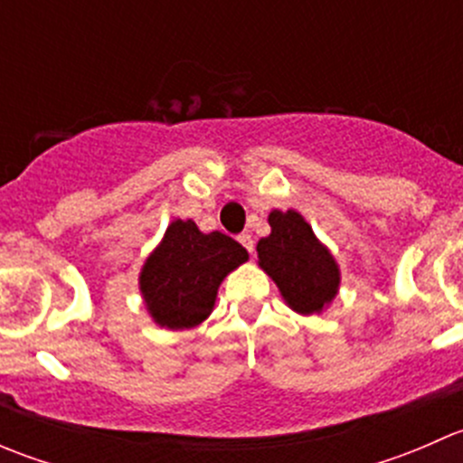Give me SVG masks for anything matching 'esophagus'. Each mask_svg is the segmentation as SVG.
<instances>
[{
    "label": "esophagus",
    "instance_id": "esophagus-1",
    "mask_svg": "<svg viewBox=\"0 0 463 463\" xmlns=\"http://www.w3.org/2000/svg\"><path fill=\"white\" fill-rule=\"evenodd\" d=\"M237 240H240V244L244 246V249L249 250V253H253V250H255V244H253V237H250L249 232H241V235L237 237Z\"/></svg>",
    "mask_w": 463,
    "mask_h": 463
}]
</instances>
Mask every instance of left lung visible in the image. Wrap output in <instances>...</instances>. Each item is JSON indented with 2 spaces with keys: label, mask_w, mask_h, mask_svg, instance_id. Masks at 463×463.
Wrapping results in <instances>:
<instances>
[{
  "label": "left lung",
  "mask_w": 463,
  "mask_h": 463,
  "mask_svg": "<svg viewBox=\"0 0 463 463\" xmlns=\"http://www.w3.org/2000/svg\"><path fill=\"white\" fill-rule=\"evenodd\" d=\"M270 235L260 240V266L298 314H320L340 284L338 266L296 210L269 214Z\"/></svg>",
  "instance_id": "obj_1"
}]
</instances>
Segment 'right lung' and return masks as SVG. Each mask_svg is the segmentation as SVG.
<instances>
[{
	"instance_id": "obj_1",
	"label": "right lung",
	"mask_w": 463,
	"mask_h": 463,
	"mask_svg": "<svg viewBox=\"0 0 463 463\" xmlns=\"http://www.w3.org/2000/svg\"><path fill=\"white\" fill-rule=\"evenodd\" d=\"M249 260L223 232L203 235L194 222L176 219L141 273V291L152 318L167 329H188L213 311L222 279Z\"/></svg>"
}]
</instances>
